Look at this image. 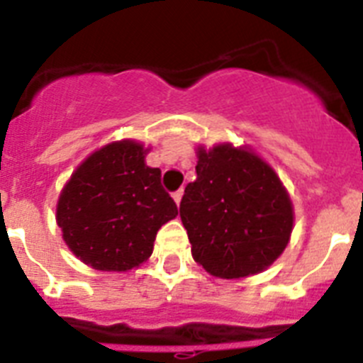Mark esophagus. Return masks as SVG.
<instances>
[{
	"label": "esophagus",
	"instance_id": "esophagus-1",
	"mask_svg": "<svg viewBox=\"0 0 363 363\" xmlns=\"http://www.w3.org/2000/svg\"><path fill=\"white\" fill-rule=\"evenodd\" d=\"M182 196H184V189H178L176 192H172V198H174L176 203H179V201H182Z\"/></svg>",
	"mask_w": 363,
	"mask_h": 363
}]
</instances>
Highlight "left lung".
Segmentation results:
<instances>
[{
    "label": "left lung",
    "instance_id": "left-lung-1",
    "mask_svg": "<svg viewBox=\"0 0 363 363\" xmlns=\"http://www.w3.org/2000/svg\"><path fill=\"white\" fill-rule=\"evenodd\" d=\"M192 258L218 278L264 271L284 252L293 205L271 167L245 149L198 150L196 179L179 203Z\"/></svg>",
    "mask_w": 363,
    "mask_h": 363
}]
</instances>
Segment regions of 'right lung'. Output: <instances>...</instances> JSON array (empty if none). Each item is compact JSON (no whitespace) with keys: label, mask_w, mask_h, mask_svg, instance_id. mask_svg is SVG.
Here are the masks:
<instances>
[{"label":"right lung","mask_w":363,"mask_h":363,"mask_svg":"<svg viewBox=\"0 0 363 363\" xmlns=\"http://www.w3.org/2000/svg\"><path fill=\"white\" fill-rule=\"evenodd\" d=\"M130 140L91 154L70 176L57 201V225L70 251L98 271H129L152 255L160 227L178 207L162 171L145 165Z\"/></svg>","instance_id":"add662e5"}]
</instances>
